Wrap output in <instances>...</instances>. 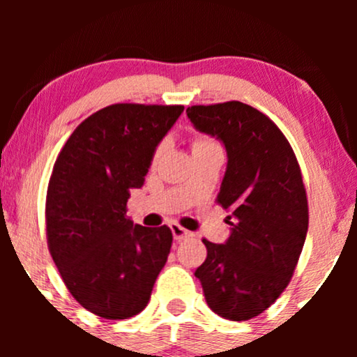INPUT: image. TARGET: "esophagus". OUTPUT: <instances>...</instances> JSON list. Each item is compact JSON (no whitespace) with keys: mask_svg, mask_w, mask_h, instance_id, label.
Masks as SVG:
<instances>
[{"mask_svg":"<svg viewBox=\"0 0 357 357\" xmlns=\"http://www.w3.org/2000/svg\"><path fill=\"white\" fill-rule=\"evenodd\" d=\"M171 231H173V236H174L176 241H183V240H186V238H190V236H192L191 231L184 230L181 225H178V223H171Z\"/></svg>","mask_w":357,"mask_h":357,"instance_id":"1","label":"esophagus"}]
</instances>
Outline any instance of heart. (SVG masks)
Segmentation results:
<instances>
[{
    "mask_svg": "<svg viewBox=\"0 0 357 357\" xmlns=\"http://www.w3.org/2000/svg\"><path fill=\"white\" fill-rule=\"evenodd\" d=\"M213 146H218L215 141H213L211 137L208 136H203V134H196L195 137H192L191 141V149L192 151H198V149H204V147H213ZM162 151H165V144H159L158 149L154 151V155H153V162H155L159 159V155L162 154Z\"/></svg>",
    "mask_w": 357,
    "mask_h": 357,
    "instance_id": "b5f03b06",
    "label": "heart"
}]
</instances>
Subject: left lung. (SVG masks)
I'll list each match as a JSON object with an SVG mask.
<instances>
[{
    "instance_id": "obj_1",
    "label": "left lung",
    "mask_w": 357,
    "mask_h": 357,
    "mask_svg": "<svg viewBox=\"0 0 357 357\" xmlns=\"http://www.w3.org/2000/svg\"><path fill=\"white\" fill-rule=\"evenodd\" d=\"M186 114L227 147L216 202L231 211L230 238L223 245L203 238L208 255L195 275L213 312L248 321L280 297L302 253L309 206L301 166L275 122L252 105L230 100L192 105Z\"/></svg>"
}]
</instances>
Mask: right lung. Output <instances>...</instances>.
I'll use <instances>...</instances> for the list:
<instances>
[{
  "mask_svg": "<svg viewBox=\"0 0 357 357\" xmlns=\"http://www.w3.org/2000/svg\"><path fill=\"white\" fill-rule=\"evenodd\" d=\"M183 105L114 104L77 126L47 190V243L79 304L119 321L144 310L173 233L127 218L130 190L144 184L155 147Z\"/></svg>",
  "mask_w": 357,
  "mask_h": 357,
  "instance_id": "1",
  "label": "right lung"
}]
</instances>
